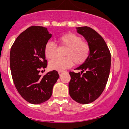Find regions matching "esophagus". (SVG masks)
Returning <instances> with one entry per match:
<instances>
[{
    "instance_id": "esophagus-1",
    "label": "esophagus",
    "mask_w": 129,
    "mask_h": 129,
    "mask_svg": "<svg viewBox=\"0 0 129 129\" xmlns=\"http://www.w3.org/2000/svg\"><path fill=\"white\" fill-rule=\"evenodd\" d=\"M58 72V74H59L60 75H61L62 74H63V72H64V71H59Z\"/></svg>"
}]
</instances>
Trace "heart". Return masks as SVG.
I'll list each match as a JSON object with an SVG mask.
<instances>
[{
  "mask_svg": "<svg viewBox=\"0 0 129 129\" xmlns=\"http://www.w3.org/2000/svg\"><path fill=\"white\" fill-rule=\"evenodd\" d=\"M60 45L66 47L64 57H57L50 61L49 68L57 71H63L73 64L80 65L89 56L90 47L89 43L74 33L63 35L57 39ZM57 47L52 42H48L44 47V53L47 58H52L57 55Z\"/></svg>",
  "mask_w": 129,
  "mask_h": 129,
  "instance_id": "heart-1",
  "label": "heart"
}]
</instances>
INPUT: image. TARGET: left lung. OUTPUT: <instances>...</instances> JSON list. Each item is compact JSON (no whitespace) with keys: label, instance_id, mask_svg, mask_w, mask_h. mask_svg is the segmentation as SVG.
<instances>
[{"label":"left lung","instance_id":"obj_1","mask_svg":"<svg viewBox=\"0 0 129 129\" xmlns=\"http://www.w3.org/2000/svg\"><path fill=\"white\" fill-rule=\"evenodd\" d=\"M90 47L89 56L76 68L81 72H70L69 94L73 100L82 104L95 101L105 89L110 74L111 55L104 39L89 27L77 28Z\"/></svg>","mask_w":129,"mask_h":129}]
</instances>
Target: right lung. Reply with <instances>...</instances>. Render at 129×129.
<instances>
[{"mask_svg": "<svg viewBox=\"0 0 129 129\" xmlns=\"http://www.w3.org/2000/svg\"><path fill=\"white\" fill-rule=\"evenodd\" d=\"M52 35L45 27L31 26L22 32L12 45L10 67L12 77L19 94L32 104H39L50 98L53 86L59 77L57 71L42 77L46 68L44 47Z\"/></svg>", "mask_w": 129, "mask_h": 129, "instance_id": "1", "label": "right lung"}]
</instances>
